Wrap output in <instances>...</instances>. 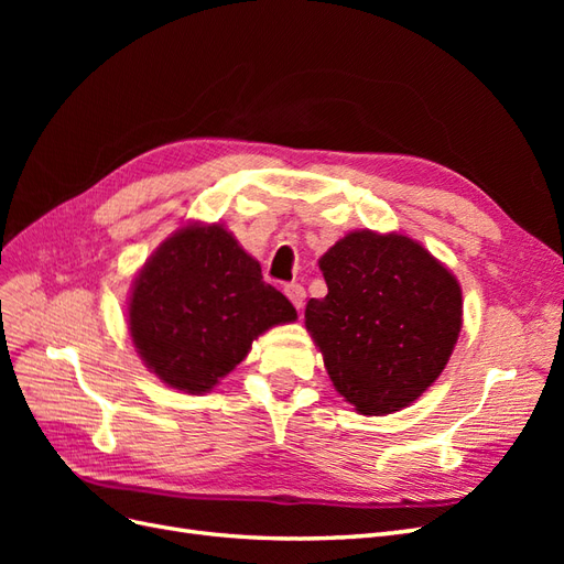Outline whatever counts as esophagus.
I'll use <instances>...</instances> for the list:
<instances>
[{"label":"esophagus","instance_id":"1","mask_svg":"<svg viewBox=\"0 0 564 564\" xmlns=\"http://www.w3.org/2000/svg\"><path fill=\"white\" fill-rule=\"evenodd\" d=\"M284 294H286V299L294 303V308L296 311H301L303 308V303H305V289L299 284V282H292V284H286L284 286Z\"/></svg>","mask_w":564,"mask_h":564}]
</instances>
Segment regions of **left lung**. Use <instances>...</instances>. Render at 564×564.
I'll return each mask as SVG.
<instances>
[{
    "instance_id": "8db88e82",
    "label": "left lung",
    "mask_w": 564,
    "mask_h": 564,
    "mask_svg": "<svg viewBox=\"0 0 564 564\" xmlns=\"http://www.w3.org/2000/svg\"><path fill=\"white\" fill-rule=\"evenodd\" d=\"M327 296L305 329L334 388L365 416L400 412L433 386L460 332V286L404 235L348 232L319 259Z\"/></svg>"
}]
</instances>
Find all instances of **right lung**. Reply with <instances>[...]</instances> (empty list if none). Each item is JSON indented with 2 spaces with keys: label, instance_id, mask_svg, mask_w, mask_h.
Segmentation results:
<instances>
[{
  "label": "right lung",
  "instance_id": "1",
  "mask_svg": "<svg viewBox=\"0 0 564 564\" xmlns=\"http://www.w3.org/2000/svg\"><path fill=\"white\" fill-rule=\"evenodd\" d=\"M296 308L224 226H185L150 256L129 299V332L145 367L202 395L240 365L251 340Z\"/></svg>",
  "mask_w": 564,
  "mask_h": 564
}]
</instances>
